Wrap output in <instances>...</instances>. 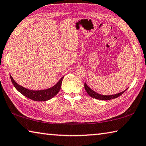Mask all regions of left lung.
I'll return each instance as SVG.
<instances>
[{"label":"left lung","instance_id":"8db88e82","mask_svg":"<svg viewBox=\"0 0 146 146\" xmlns=\"http://www.w3.org/2000/svg\"><path fill=\"white\" fill-rule=\"evenodd\" d=\"M84 88L86 91V92H87V93L91 97L96 98V99L101 100H108L113 99V98H115L120 97L122 94H123L125 91L127 90L128 88L126 89V90H125L124 91H122V92L118 93L117 94H114V95H101V94L95 92V91H94L93 90H91V89L89 87L87 84H86V82L84 83Z\"/></svg>","mask_w":146,"mask_h":146}]
</instances>
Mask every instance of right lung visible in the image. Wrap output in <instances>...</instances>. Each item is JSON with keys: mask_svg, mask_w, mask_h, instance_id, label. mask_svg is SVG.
Segmentation results:
<instances>
[{"mask_svg": "<svg viewBox=\"0 0 146 146\" xmlns=\"http://www.w3.org/2000/svg\"><path fill=\"white\" fill-rule=\"evenodd\" d=\"M64 77V76L60 79V80L55 85H54L51 88L43 90H31L18 84L10 75L11 82L13 83L14 87L17 89V90L27 98H30L35 101H46L50 100L51 98L55 97L60 90Z\"/></svg>", "mask_w": 146, "mask_h": 146, "instance_id": "obj_1", "label": "right lung"}]
</instances>
